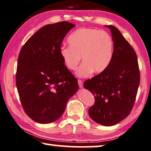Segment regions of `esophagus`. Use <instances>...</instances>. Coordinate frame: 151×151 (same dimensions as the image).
<instances>
[{
	"instance_id": "1",
	"label": "esophagus",
	"mask_w": 151,
	"mask_h": 151,
	"mask_svg": "<svg viewBox=\"0 0 151 151\" xmlns=\"http://www.w3.org/2000/svg\"><path fill=\"white\" fill-rule=\"evenodd\" d=\"M78 84H79V86H80V88H82L83 87V81H82V80H78Z\"/></svg>"
}]
</instances>
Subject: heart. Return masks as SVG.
<instances>
[{
  "instance_id": "obj_1",
  "label": "heart",
  "mask_w": 151,
  "mask_h": 151,
  "mask_svg": "<svg viewBox=\"0 0 151 151\" xmlns=\"http://www.w3.org/2000/svg\"><path fill=\"white\" fill-rule=\"evenodd\" d=\"M70 47H62L60 55L68 70L77 69L82 58L83 63L77 71L86 77L93 71L101 73L109 66L114 53V42L110 35L96 29L83 28L69 36Z\"/></svg>"
}]
</instances>
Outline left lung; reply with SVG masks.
Returning a JSON list of instances; mask_svg holds the SVG:
<instances>
[{"label":"left lung","mask_w":151,"mask_h":151,"mask_svg":"<svg viewBox=\"0 0 151 151\" xmlns=\"http://www.w3.org/2000/svg\"><path fill=\"white\" fill-rule=\"evenodd\" d=\"M110 29L114 42V53L109 66L102 72L83 83L95 98L89 108L91 118L106 127L118 124L130 114L134 104L140 70L134 49L116 27Z\"/></svg>","instance_id":"8db88e82"}]
</instances>
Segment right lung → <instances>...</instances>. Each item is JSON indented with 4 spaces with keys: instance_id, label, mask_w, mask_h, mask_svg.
<instances>
[{
    "instance_id": "add662e5",
    "label": "right lung",
    "mask_w": 151,
    "mask_h": 151,
    "mask_svg": "<svg viewBox=\"0 0 151 151\" xmlns=\"http://www.w3.org/2000/svg\"><path fill=\"white\" fill-rule=\"evenodd\" d=\"M75 24L61 21L45 25L20 51L16 84L27 115L41 124L58 120L78 90V80L60 55L62 41Z\"/></svg>"
}]
</instances>
